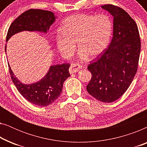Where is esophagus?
<instances>
[{
	"mask_svg": "<svg viewBox=\"0 0 147 147\" xmlns=\"http://www.w3.org/2000/svg\"><path fill=\"white\" fill-rule=\"evenodd\" d=\"M81 69V66H80L78 63H71V66L69 67V73L72 74H75L76 72L79 71V70Z\"/></svg>",
	"mask_w": 147,
	"mask_h": 147,
	"instance_id": "1",
	"label": "esophagus"
}]
</instances>
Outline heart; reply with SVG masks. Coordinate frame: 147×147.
Listing matches in <instances>:
<instances>
[{
  "label": "heart",
  "instance_id": "1",
  "mask_svg": "<svg viewBox=\"0 0 147 147\" xmlns=\"http://www.w3.org/2000/svg\"><path fill=\"white\" fill-rule=\"evenodd\" d=\"M112 22L105 14L98 15L76 14L63 21L61 31L55 37L56 45L63 57L74 53L78 43L80 56L96 58L101 55L109 45L112 35Z\"/></svg>",
  "mask_w": 147,
  "mask_h": 147
}]
</instances>
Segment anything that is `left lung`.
Instances as JSON below:
<instances>
[{
    "mask_svg": "<svg viewBox=\"0 0 147 147\" xmlns=\"http://www.w3.org/2000/svg\"><path fill=\"white\" fill-rule=\"evenodd\" d=\"M102 8L114 17L113 37L108 49L88 65L92 78L86 90L99 101L110 103L121 97L132 83L141 45L137 25L124 9L112 5Z\"/></svg>",
    "mask_w": 147,
    "mask_h": 147,
    "instance_id": "1",
    "label": "left lung"
}]
</instances>
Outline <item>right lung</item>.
Masks as SVG:
<instances>
[{"label": "right lung", "instance_id": "1", "mask_svg": "<svg viewBox=\"0 0 147 147\" xmlns=\"http://www.w3.org/2000/svg\"><path fill=\"white\" fill-rule=\"evenodd\" d=\"M53 13L41 9H29L19 16L10 25L6 41L11 36L23 31H39L46 33L55 21ZM7 47V45H6ZM5 47V51H6ZM9 65L11 79L20 94L28 102L39 106H47L59 98L63 82L70 76L69 63L51 65L45 77L31 84H22L14 75Z\"/></svg>", "mask_w": 147, "mask_h": 147}]
</instances>
